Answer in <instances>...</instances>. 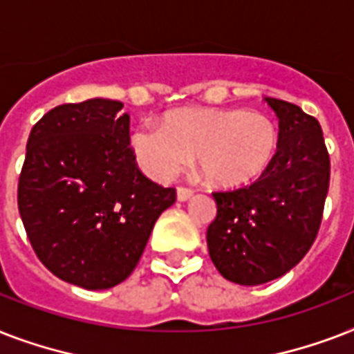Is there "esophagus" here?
Returning a JSON list of instances; mask_svg holds the SVG:
<instances>
[{
    "label": "esophagus",
    "instance_id": "obj_1",
    "mask_svg": "<svg viewBox=\"0 0 354 354\" xmlns=\"http://www.w3.org/2000/svg\"><path fill=\"white\" fill-rule=\"evenodd\" d=\"M194 194V191L191 187H185V185H182V187H178V200H189L191 196Z\"/></svg>",
    "mask_w": 354,
    "mask_h": 354
}]
</instances>
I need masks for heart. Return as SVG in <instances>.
<instances>
[{"mask_svg":"<svg viewBox=\"0 0 354 354\" xmlns=\"http://www.w3.org/2000/svg\"><path fill=\"white\" fill-rule=\"evenodd\" d=\"M279 133L261 112L187 108L167 113L161 128L143 124L132 147L147 174L169 180L194 156L204 176L221 185L248 183L263 174L275 158Z\"/></svg>","mask_w":354,"mask_h":354,"instance_id":"1","label":"heart"}]
</instances>
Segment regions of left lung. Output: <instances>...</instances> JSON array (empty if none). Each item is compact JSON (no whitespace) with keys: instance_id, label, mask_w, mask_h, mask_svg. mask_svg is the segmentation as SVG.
<instances>
[{"instance_id":"obj_1","label":"left lung","mask_w":354,"mask_h":354,"mask_svg":"<svg viewBox=\"0 0 354 354\" xmlns=\"http://www.w3.org/2000/svg\"><path fill=\"white\" fill-rule=\"evenodd\" d=\"M279 119L272 165L250 185L215 191L207 248L216 270L236 285L285 275L316 241L329 191L330 160L318 119L266 97Z\"/></svg>"}]
</instances>
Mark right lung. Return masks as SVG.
I'll use <instances>...</instances> for the list:
<instances>
[{
	"instance_id": "obj_1",
	"label": "right lung",
	"mask_w": 354,
	"mask_h": 354,
	"mask_svg": "<svg viewBox=\"0 0 354 354\" xmlns=\"http://www.w3.org/2000/svg\"><path fill=\"white\" fill-rule=\"evenodd\" d=\"M122 102L53 108L29 133L18 209L35 253L71 285L104 290L138 266L158 216L176 202L139 171Z\"/></svg>"
}]
</instances>
